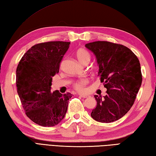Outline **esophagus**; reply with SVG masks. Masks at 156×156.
<instances>
[{"label":"esophagus","instance_id":"1","mask_svg":"<svg viewBox=\"0 0 156 156\" xmlns=\"http://www.w3.org/2000/svg\"><path fill=\"white\" fill-rule=\"evenodd\" d=\"M79 96H80V97H82V98H88V97H89V96L88 95H86V94H79Z\"/></svg>","mask_w":156,"mask_h":156}]
</instances>
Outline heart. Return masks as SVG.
I'll return each mask as SVG.
<instances>
[{"label":"heart","instance_id":"obj_1","mask_svg":"<svg viewBox=\"0 0 156 156\" xmlns=\"http://www.w3.org/2000/svg\"><path fill=\"white\" fill-rule=\"evenodd\" d=\"M76 56L78 61L82 64H84L86 62H89L90 60V54L88 50L85 48H78L76 52ZM88 82V80L86 78H82L78 79L73 84V87L78 92H84L85 90V87Z\"/></svg>","mask_w":156,"mask_h":156}]
</instances>
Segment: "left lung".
Instances as JSON below:
<instances>
[{
    "instance_id": "left-lung-1",
    "label": "left lung",
    "mask_w": 156,
    "mask_h": 156,
    "mask_svg": "<svg viewBox=\"0 0 156 156\" xmlns=\"http://www.w3.org/2000/svg\"><path fill=\"white\" fill-rule=\"evenodd\" d=\"M86 47L95 54L99 65L98 76L107 89L97 102L92 118L102 123L120 119L133 106L142 84L140 61L131 50L124 45L108 41L88 43Z\"/></svg>"
}]
</instances>
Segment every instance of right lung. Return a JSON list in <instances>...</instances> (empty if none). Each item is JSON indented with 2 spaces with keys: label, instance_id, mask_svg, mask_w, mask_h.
I'll return each mask as SVG.
<instances>
[{
  "label": "right lung",
  "instance_id": "right-lung-1",
  "mask_svg": "<svg viewBox=\"0 0 156 156\" xmlns=\"http://www.w3.org/2000/svg\"><path fill=\"white\" fill-rule=\"evenodd\" d=\"M70 42L50 41L32 46L20 59L16 83L25 114L36 124L56 126L64 118L72 94L52 92V77L69 48Z\"/></svg>",
  "mask_w": 156,
  "mask_h": 156
}]
</instances>
